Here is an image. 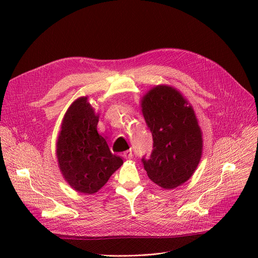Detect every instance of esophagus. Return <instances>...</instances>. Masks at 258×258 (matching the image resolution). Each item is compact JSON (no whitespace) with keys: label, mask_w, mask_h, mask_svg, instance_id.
Segmentation results:
<instances>
[{"label":"esophagus","mask_w":258,"mask_h":258,"mask_svg":"<svg viewBox=\"0 0 258 258\" xmlns=\"http://www.w3.org/2000/svg\"><path fill=\"white\" fill-rule=\"evenodd\" d=\"M122 157H123L124 159H132V157H133L132 150H128V151H125L122 153Z\"/></svg>","instance_id":"1"}]
</instances>
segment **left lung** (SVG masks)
Wrapping results in <instances>:
<instances>
[{
	"instance_id": "8db88e82",
	"label": "left lung",
	"mask_w": 258,
	"mask_h": 258,
	"mask_svg": "<svg viewBox=\"0 0 258 258\" xmlns=\"http://www.w3.org/2000/svg\"><path fill=\"white\" fill-rule=\"evenodd\" d=\"M141 107L154 141L150 159L142 158L144 169L160 187H178L190 179L202 157V132L194 108L169 86L148 91Z\"/></svg>"
}]
</instances>
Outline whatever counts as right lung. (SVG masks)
Returning a JSON list of instances; mask_svg holds the SVG:
<instances>
[{
    "mask_svg": "<svg viewBox=\"0 0 258 258\" xmlns=\"http://www.w3.org/2000/svg\"><path fill=\"white\" fill-rule=\"evenodd\" d=\"M98 119L88 97H79L64 114L56 142L58 166L64 180L85 195L97 192L123 164L98 134Z\"/></svg>",
    "mask_w": 258,
    "mask_h": 258,
    "instance_id": "obj_1",
    "label": "right lung"
}]
</instances>
